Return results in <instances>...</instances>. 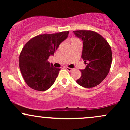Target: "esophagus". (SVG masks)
I'll list each match as a JSON object with an SVG mask.
<instances>
[{"label":"esophagus","instance_id":"obj_1","mask_svg":"<svg viewBox=\"0 0 130 130\" xmlns=\"http://www.w3.org/2000/svg\"><path fill=\"white\" fill-rule=\"evenodd\" d=\"M66 69H67V70H68V71H70H70H72L73 70V68H70V67H66Z\"/></svg>","mask_w":130,"mask_h":130}]
</instances>
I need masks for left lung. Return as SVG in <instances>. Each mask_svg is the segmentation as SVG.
I'll return each mask as SVG.
<instances>
[{
    "instance_id": "obj_1",
    "label": "left lung",
    "mask_w": 130,
    "mask_h": 130,
    "mask_svg": "<svg viewBox=\"0 0 130 130\" xmlns=\"http://www.w3.org/2000/svg\"><path fill=\"white\" fill-rule=\"evenodd\" d=\"M83 40L81 58L86 64L81 70V76L77 84L86 88L98 86L107 76L111 67V47L108 41L98 33L91 30L73 31Z\"/></svg>"
}]
</instances>
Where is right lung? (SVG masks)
Instances as JSON below:
<instances>
[{"instance_id": "1", "label": "right lung", "mask_w": 130, "mask_h": 130, "mask_svg": "<svg viewBox=\"0 0 130 130\" xmlns=\"http://www.w3.org/2000/svg\"><path fill=\"white\" fill-rule=\"evenodd\" d=\"M69 32L37 35L25 44L19 57V65L26 84L35 90L45 91L51 87L60 68L47 61L54 55Z\"/></svg>"}]
</instances>
